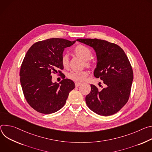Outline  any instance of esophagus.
I'll return each mask as SVG.
<instances>
[{
  "instance_id": "obj_1",
  "label": "esophagus",
  "mask_w": 152,
  "mask_h": 152,
  "mask_svg": "<svg viewBox=\"0 0 152 152\" xmlns=\"http://www.w3.org/2000/svg\"><path fill=\"white\" fill-rule=\"evenodd\" d=\"M75 86H76V87H78L79 86H80V85H81V83H78V82H76V83H75Z\"/></svg>"
}]
</instances>
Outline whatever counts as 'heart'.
I'll list each match as a JSON object with an SVG mask.
<instances>
[{
    "instance_id": "1",
    "label": "heart",
    "mask_w": 152,
    "mask_h": 152,
    "mask_svg": "<svg viewBox=\"0 0 152 152\" xmlns=\"http://www.w3.org/2000/svg\"><path fill=\"white\" fill-rule=\"evenodd\" d=\"M74 53L83 60L85 61L86 66L88 67L91 66V61L90 58L92 56V52L89 48L83 45H77L74 49ZM61 63L64 68H67L69 65V58L67 54H64L61 57ZM88 75V72L86 71H71L67 77L71 80L81 82L86 79Z\"/></svg>"
}]
</instances>
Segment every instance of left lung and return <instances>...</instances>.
Masks as SVG:
<instances>
[{
	"instance_id": "1",
	"label": "left lung",
	"mask_w": 152,
	"mask_h": 152,
	"mask_svg": "<svg viewBox=\"0 0 152 152\" xmlns=\"http://www.w3.org/2000/svg\"><path fill=\"white\" fill-rule=\"evenodd\" d=\"M93 48L97 62L94 74L103 80L106 87L102 91L91 85L86 103L94 112L109 116L118 112L128 102L133 73L123 49L115 43L96 39L77 40Z\"/></svg>"
}]
</instances>
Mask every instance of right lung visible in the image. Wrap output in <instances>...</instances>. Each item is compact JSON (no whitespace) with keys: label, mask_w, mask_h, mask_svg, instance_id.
<instances>
[{"label":"right lung","mask_w":152,"mask_h":152,"mask_svg":"<svg viewBox=\"0 0 152 152\" xmlns=\"http://www.w3.org/2000/svg\"><path fill=\"white\" fill-rule=\"evenodd\" d=\"M75 42L49 39L36 42L27 51L20 67V83L26 102L37 112L49 114L59 110L75 88L71 80L63 76L60 83H54L51 76L52 72L63 74L61 57L64 48Z\"/></svg>","instance_id":"right-lung-1"}]
</instances>
